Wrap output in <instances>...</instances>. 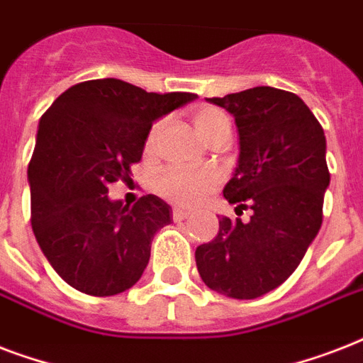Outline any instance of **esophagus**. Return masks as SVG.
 Here are the masks:
<instances>
[{"label":"esophagus","mask_w":363,"mask_h":363,"mask_svg":"<svg viewBox=\"0 0 363 363\" xmlns=\"http://www.w3.org/2000/svg\"><path fill=\"white\" fill-rule=\"evenodd\" d=\"M192 215H194L192 211L181 209V207H175V209H173V220L175 222L184 220V218H188V216H192Z\"/></svg>","instance_id":"34e87169"}]
</instances>
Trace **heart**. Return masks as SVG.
Masks as SVG:
<instances>
[{
  "instance_id": "obj_1",
  "label": "heart",
  "mask_w": 363,
  "mask_h": 363,
  "mask_svg": "<svg viewBox=\"0 0 363 363\" xmlns=\"http://www.w3.org/2000/svg\"><path fill=\"white\" fill-rule=\"evenodd\" d=\"M196 130L205 141H213L216 137L232 135V122L230 116L222 109L216 107H201L194 115ZM160 131V124H154L147 139V148H152L156 135ZM218 177L215 171L209 169H181V167H169L162 171L154 182L156 192L164 198L181 205L198 203L205 194L211 192L216 186Z\"/></svg>"
}]
</instances>
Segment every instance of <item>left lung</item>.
<instances>
[{"label":"left lung","mask_w":363,"mask_h":363,"mask_svg":"<svg viewBox=\"0 0 363 363\" xmlns=\"http://www.w3.org/2000/svg\"><path fill=\"white\" fill-rule=\"evenodd\" d=\"M209 104L235 118L239 158L224 198L250 220L222 216L218 233L196 248L201 281L233 299H254L292 275L322 226L330 186L326 135L296 94L256 86Z\"/></svg>","instance_id":"8db88e82"}]
</instances>
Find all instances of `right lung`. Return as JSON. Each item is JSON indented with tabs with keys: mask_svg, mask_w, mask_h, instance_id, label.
Segmentation results:
<instances>
[{
	"mask_svg": "<svg viewBox=\"0 0 363 363\" xmlns=\"http://www.w3.org/2000/svg\"><path fill=\"white\" fill-rule=\"evenodd\" d=\"M196 98L96 79L65 90L41 116L28 167L31 228L69 286L104 298L141 279L171 207L152 194L130 207L107 196L109 184L131 175L154 122Z\"/></svg>",
	"mask_w": 363,
	"mask_h": 363,
	"instance_id": "right-lung-1",
	"label": "right lung"
}]
</instances>
